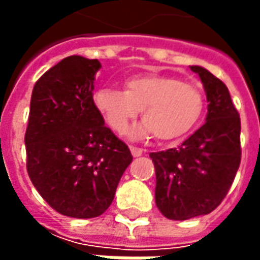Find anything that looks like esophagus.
I'll return each instance as SVG.
<instances>
[{"instance_id": "1", "label": "esophagus", "mask_w": 260, "mask_h": 260, "mask_svg": "<svg viewBox=\"0 0 260 260\" xmlns=\"http://www.w3.org/2000/svg\"><path fill=\"white\" fill-rule=\"evenodd\" d=\"M130 152H132V155L135 156V157H139V156L143 155V149H139V147H130Z\"/></svg>"}]
</instances>
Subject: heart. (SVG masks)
Wrapping results in <instances>:
<instances>
[{
    "label": "heart",
    "mask_w": 260,
    "mask_h": 260,
    "mask_svg": "<svg viewBox=\"0 0 260 260\" xmlns=\"http://www.w3.org/2000/svg\"><path fill=\"white\" fill-rule=\"evenodd\" d=\"M92 100L96 111L115 133L124 135L142 111L145 123L133 132V137L155 135L164 143L189 135L204 111V95L198 86L160 74L130 76L123 92L103 88Z\"/></svg>",
    "instance_id": "obj_1"
}]
</instances>
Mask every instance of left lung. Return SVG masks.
Instances as JSON below:
<instances>
[{
	"instance_id": "8db88e82",
	"label": "left lung",
	"mask_w": 260,
	"mask_h": 260,
	"mask_svg": "<svg viewBox=\"0 0 260 260\" xmlns=\"http://www.w3.org/2000/svg\"><path fill=\"white\" fill-rule=\"evenodd\" d=\"M204 86L205 124L182 145L150 153L156 171L155 200L169 220H189L215 210L240 165V117L227 86L203 66H189Z\"/></svg>"
}]
</instances>
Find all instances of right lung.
Returning <instances> with one entry per match:
<instances>
[{
    "mask_svg": "<svg viewBox=\"0 0 260 260\" xmlns=\"http://www.w3.org/2000/svg\"><path fill=\"white\" fill-rule=\"evenodd\" d=\"M100 68L96 59L68 56L40 76L30 101L27 172L47 204L74 218L103 214L133 160L95 108Z\"/></svg>",
    "mask_w": 260,
    "mask_h": 260,
    "instance_id": "1",
    "label": "right lung"
}]
</instances>
